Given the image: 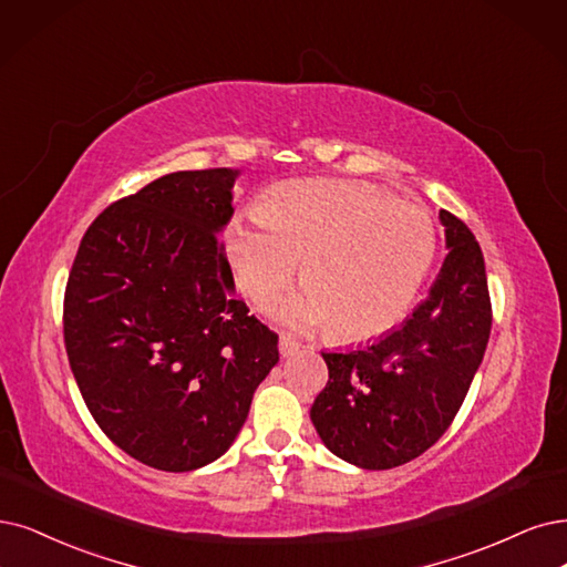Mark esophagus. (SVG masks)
Wrapping results in <instances>:
<instances>
[{
    "mask_svg": "<svg viewBox=\"0 0 567 567\" xmlns=\"http://www.w3.org/2000/svg\"><path fill=\"white\" fill-rule=\"evenodd\" d=\"M278 348H280V354H282V358H291V354H295V352L301 348V343H299V341H295L291 337H280Z\"/></svg>",
    "mask_w": 567,
    "mask_h": 567,
    "instance_id": "esophagus-1",
    "label": "esophagus"
}]
</instances>
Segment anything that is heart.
Returning a JSON list of instances; mask_svg holds the SVG:
<instances>
[{
    "mask_svg": "<svg viewBox=\"0 0 567 567\" xmlns=\"http://www.w3.org/2000/svg\"><path fill=\"white\" fill-rule=\"evenodd\" d=\"M226 251L255 303L289 285L306 257V287L272 312L289 327H331L337 341L358 343L406 316L434 261L436 228L423 207L375 184L297 179L230 224Z\"/></svg>",
    "mask_w": 567,
    "mask_h": 567,
    "instance_id": "obj_1",
    "label": "heart"
}]
</instances>
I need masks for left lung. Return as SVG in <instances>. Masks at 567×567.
Instances as JSON below:
<instances>
[{
    "label": "left lung",
    "instance_id": "left-lung-1",
    "mask_svg": "<svg viewBox=\"0 0 567 567\" xmlns=\"http://www.w3.org/2000/svg\"><path fill=\"white\" fill-rule=\"evenodd\" d=\"M449 255L413 316L362 350L322 352L329 381L310 409L324 446L364 470L400 467L439 442L484 360L493 308L481 247L442 209Z\"/></svg>",
    "mask_w": 567,
    "mask_h": 567
}]
</instances>
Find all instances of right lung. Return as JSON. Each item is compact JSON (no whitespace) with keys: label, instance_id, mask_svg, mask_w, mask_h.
Wrapping results in <instances>:
<instances>
[{"label":"right lung","instance_id":"right-lung-1","mask_svg":"<svg viewBox=\"0 0 567 567\" xmlns=\"http://www.w3.org/2000/svg\"><path fill=\"white\" fill-rule=\"evenodd\" d=\"M236 167L163 175L104 207L74 257L62 333L91 415L163 472L228 451L278 362L270 331L234 291L219 234Z\"/></svg>","mask_w":567,"mask_h":567}]
</instances>
